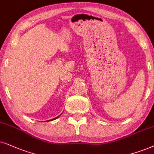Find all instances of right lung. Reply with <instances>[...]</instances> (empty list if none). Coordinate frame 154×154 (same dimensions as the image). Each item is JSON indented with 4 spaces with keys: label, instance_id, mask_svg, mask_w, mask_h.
I'll return each mask as SVG.
<instances>
[{
    "label": "right lung",
    "instance_id": "right-lung-1",
    "mask_svg": "<svg viewBox=\"0 0 154 154\" xmlns=\"http://www.w3.org/2000/svg\"><path fill=\"white\" fill-rule=\"evenodd\" d=\"M60 116H61V114L60 115ZM60 116H58V117H56V118H53V119H52V120H56V119H57L58 118V117H60ZM51 120H49V121H51ZM47 121H48V120H47Z\"/></svg>",
    "mask_w": 154,
    "mask_h": 154
}]
</instances>
